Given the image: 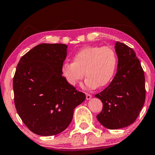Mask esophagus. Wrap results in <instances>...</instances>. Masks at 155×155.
Segmentation results:
<instances>
[{
  "instance_id": "1",
  "label": "esophagus",
  "mask_w": 155,
  "mask_h": 155,
  "mask_svg": "<svg viewBox=\"0 0 155 155\" xmlns=\"http://www.w3.org/2000/svg\"><path fill=\"white\" fill-rule=\"evenodd\" d=\"M91 97H92V95H90V94L89 93H86V98L87 99V100L91 99Z\"/></svg>"
}]
</instances>
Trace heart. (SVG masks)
<instances>
[{
  "label": "heart",
  "instance_id": "1",
  "mask_svg": "<svg viewBox=\"0 0 155 155\" xmlns=\"http://www.w3.org/2000/svg\"><path fill=\"white\" fill-rule=\"evenodd\" d=\"M117 64V53L112 48L89 46L74 54L73 63H64L61 72L71 86L77 84L85 75L87 77L85 84L88 87H103L113 79Z\"/></svg>",
  "mask_w": 155,
  "mask_h": 155
}]
</instances>
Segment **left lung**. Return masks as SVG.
<instances>
[{
	"label": "left lung",
	"instance_id": "obj_1",
	"mask_svg": "<svg viewBox=\"0 0 155 155\" xmlns=\"http://www.w3.org/2000/svg\"><path fill=\"white\" fill-rule=\"evenodd\" d=\"M117 72L110 84L96 94L103 103L97 120L108 129L125 127L133 124L144 105V72L132 48L117 41Z\"/></svg>",
	"mask_w": 155,
	"mask_h": 155
}]
</instances>
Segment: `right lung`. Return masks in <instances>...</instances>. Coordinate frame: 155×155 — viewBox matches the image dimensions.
Returning <instances> with one entry per match:
<instances>
[{
    "label": "right lung",
    "mask_w": 155,
    "mask_h": 155,
    "mask_svg": "<svg viewBox=\"0 0 155 155\" xmlns=\"http://www.w3.org/2000/svg\"><path fill=\"white\" fill-rule=\"evenodd\" d=\"M67 47L39 44L17 64L13 79L16 109L27 127L39 136L63 132L71 122L74 108L86 98L62 76Z\"/></svg>",
    "instance_id": "1"
}]
</instances>
